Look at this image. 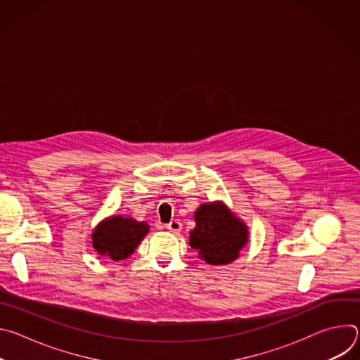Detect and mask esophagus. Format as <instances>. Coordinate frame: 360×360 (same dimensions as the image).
I'll return each instance as SVG.
<instances>
[{"mask_svg": "<svg viewBox=\"0 0 360 360\" xmlns=\"http://www.w3.org/2000/svg\"><path fill=\"white\" fill-rule=\"evenodd\" d=\"M167 229L172 233H179L182 231V224L179 221H171L168 225H167Z\"/></svg>", "mask_w": 360, "mask_h": 360, "instance_id": "obj_1", "label": "esophagus"}]
</instances>
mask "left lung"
Instances as JSON below:
<instances>
[{
    "mask_svg": "<svg viewBox=\"0 0 360 360\" xmlns=\"http://www.w3.org/2000/svg\"><path fill=\"white\" fill-rule=\"evenodd\" d=\"M195 228L189 232V245L198 258L208 265H228L239 258L249 240L248 225L222 200L200 203L193 214Z\"/></svg>",
    "mask_w": 360,
    "mask_h": 360,
    "instance_id": "1",
    "label": "left lung"
}]
</instances>
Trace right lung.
<instances>
[{"instance_id":"obj_1","label":"right lung","mask_w":360,"mask_h":360,"mask_svg":"<svg viewBox=\"0 0 360 360\" xmlns=\"http://www.w3.org/2000/svg\"><path fill=\"white\" fill-rule=\"evenodd\" d=\"M149 232V225L125 215L102 219L92 231V246L101 256L112 261L128 259Z\"/></svg>"}]
</instances>
